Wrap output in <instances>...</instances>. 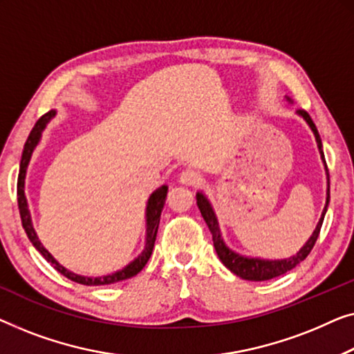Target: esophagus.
Here are the masks:
<instances>
[{
    "label": "esophagus",
    "mask_w": 354,
    "mask_h": 354,
    "mask_svg": "<svg viewBox=\"0 0 354 354\" xmlns=\"http://www.w3.org/2000/svg\"><path fill=\"white\" fill-rule=\"evenodd\" d=\"M179 181L186 184V186H198V184H202L203 178L201 173L196 170H184L181 175H179Z\"/></svg>",
    "instance_id": "1"
}]
</instances>
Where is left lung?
Wrapping results in <instances>:
<instances>
[{"label":"left lung","mask_w":354,"mask_h":354,"mask_svg":"<svg viewBox=\"0 0 354 354\" xmlns=\"http://www.w3.org/2000/svg\"><path fill=\"white\" fill-rule=\"evenodd\" d=\"M298 115H301L303 118H305L308 125H310V128L313 129V133H315V138H316L317 147H319L322 162L326 163L324 151H322L321 136H319V133H317V128L315 125V122L311 120L310 113H308L306 111H303V109L298 111ZM326 171H327V184H328L327 165H326ZM196 197H197V207H198V210H201L208 229H210L212 237H213V245H215V250L218 253V257H220V260L223 261V265H225L227 270L234 272L236 276L242 277V279H247V281H270V279L282 276V274H286L287 271L293 270V268H295L298 263H301L308 255H310V252L313 250V247H315L317 237H319L321 226H322V221H324L328 201H330V189L327 187L326 207H324V210H322L321 220H319V223H317V226L315 229V232H313V236L308 239V242L300 248V252H298L297 255H293L290 258H286V260H260V258H247V257L239 255V253H236V252H232L231 248L226 245L225 241H223L220 227H218L216 215H215V212H213L210 202L207 201V197L203 196L202 192H197Z\"/></svg>","instance_id":"8db88e82"}]
</instances>
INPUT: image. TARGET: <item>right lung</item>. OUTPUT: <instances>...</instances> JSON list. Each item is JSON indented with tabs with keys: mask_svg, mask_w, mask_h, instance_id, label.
<instances>
[{
	"mask_svg": "<svg viewBox=\"0 0 354 354\" xmlns=\"http://www.w3.org/2000/svg\"><path fill=\"white\" fill-rule=\"evenodd\" d=\"M56 115V111H49L44 113L43 117L38 118V122L35 123V127L32 131H30L26 146H24V152H22V160H21V168H19V178H17V203H19V212H21V220H22V226L26 229L27 236L30 239V242L33 243V247L41 253L44 257V260L48 263H51L54 266V270L61 272V274L66 276L67 279H71L73 282L83 283V286H109V283H117L122 281H127V279L136 276L139 271L146 266V263L149 261V258L152 255L153 250V243H156V237H157V231H158V223H160V215H162V208L165 205V198H167V192L168 187L162 186L158 187L157 191H153L151 194L147 201V207H146V247L141 255L129 263L128 266L123 268V270L112 272V274L107 276H101V277H86V276H80L75 274V272L68 271L64 268L62 265L54 260V257L49 253L46 248L41 245V242L38 241L37 232H35L33 225H32V218H30V212H28V205H27V197H26V173H27V167L30 158H32V153L37 147V144L39 142V138H41L43 129L46 128L49 120Z\"/></svg>",
	"mask_w": 354,
	"mask_h": 354,
	"instance_id": "1",
	"label": "right lung"
}]
</instances>
